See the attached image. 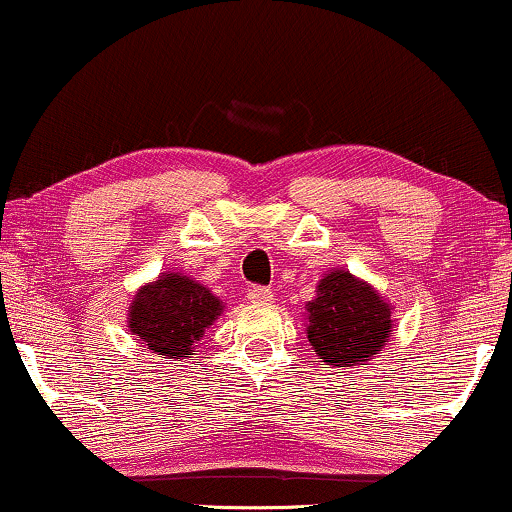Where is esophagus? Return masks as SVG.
I'll use <instances>...</instances> for the list:
<instances>
[{"instance_id":"1","label":"esophagus","mask_w":512,"mask_h":512,"mask_svg":"<svg viewBox=\"0 0 512 512\" xmlns=\"http://www.w3.org/2000/svg\"><path fill=\"white\" fill-rule=\"evenodd\" d=\"M247 298L251 303H272L275 300V291L270 286H251L247 291Z\"/></svg>"}]
</instances>
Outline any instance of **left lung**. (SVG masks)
I'll return each instance as SVG.
<instances>
[{
  "label": "left lung",
  "mask_w": 512,
  "mask_h": 512,
  "mask_svg": "<svg viewBox=\"0 0 512 512\" xmlns=\"http://www.w3.org/2000/svg\"><path fill=\"white\" fill-rule=\"evenodd\" d=\"M307 340L326 366H366L391 333V305L347 270H333L307 303Z\"/></svg>",
  "instance_id": "obj_1"
}]
</instances>
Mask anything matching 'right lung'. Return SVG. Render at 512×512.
<instances>
[{"label": "right lung", "mask_w": 512, "mask_h": 512, "mask_svg": "<svg viewBox=\"0 0 512 512\" xmlns=\"http://www.w3.org/2000/svg\"><path fill=\"white\" fill-rule=\"evenodd\" d=\"M223 303L195 279L181 272H163L132 298L128 328L139 345L163 359H191L195 347Z\"/></svg>", "instance_id": "1"}]
</instances>
